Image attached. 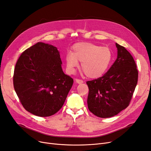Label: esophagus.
<instances>
[{
    "label": "esophagus",
    "instance_id": "1",
    "mask_svg": "<svg viewBox=\"0 0 151 151\" xmlns=\"http://www.w3.org/2000/svg\"><path fill=\"white\" fill-rule=\"evenodd\" d=\"M76 82L77 83H78V84H82L83 82H84V81H83L81 79H76Z\"/></svg>",
    "mask_w": 151,
    "mask_h": 151
}]
</instances>
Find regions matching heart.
<instances>
[{"label": "heart", "mask_w": 151, "mask_h": 151, "mask_svg": "<svg viewBox=\"0 0 151 151\" xmlns=\"http://www.w3.org/2000/svg\"><path fill=\"white\" fill-rule=\"evenodd\" d=\"M112 52L106 47H100L89 42H80L72 48L71 54H67L65 61L69 73H73L78 62L86 76L90 78H98L102 76L110 65Z\"/></svg>", "instance_id": "heart-1"}]
</instances>
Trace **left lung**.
I'll return each mask as SVG.
<instances>
[{
	"label": "left lung",
	"instance_id": "left-lung-1",
	"mask_svg": "<svg viewBox=\"0 0 151 151\" xmlns=\"http://www.w3.org/2000/svg\"><path fill=\"white\" fill-rule=\"evenodd\" d=\"M117 58L103 76L89 81L87 105L95 116L107 118L129 106L138 81L136 62L129 51L116 43Z\"/></svg>",
	"mask_w": 151,
	"mask_h": 151
}]
</instances>
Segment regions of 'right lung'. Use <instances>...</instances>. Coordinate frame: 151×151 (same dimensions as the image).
<instances>
[{
    "mask_svg": "<svg viewBox=\"0 0 151 151\" xmlns=\"http://www.w3.org/2000/svg\"><path fill=\"white\" fill-rule=\"evenodd\" d=\"M74 80L64 74L55 47L38 42L24 50L14 69L15 92L26 111L48 117L63 106Z\"/></svg>",
    "mask_w": 151,
    "mask_h": 151,
    "instance_id": "1",
    "label": "right lung"
}]
</instances>
